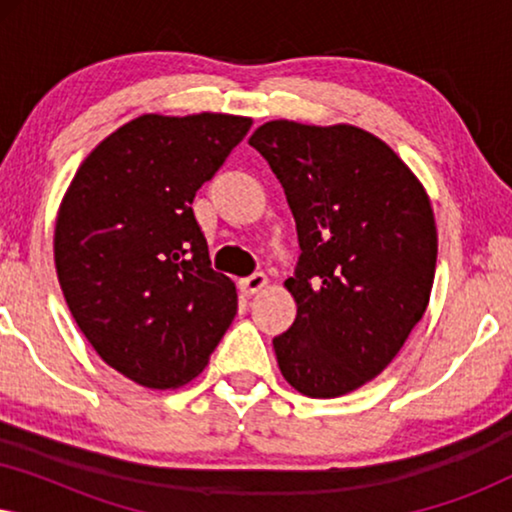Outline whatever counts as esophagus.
I'll return each instance as SVG.
<instances>
[{"label": "esophagus", "instance_id": "esophagus-1", "mask_svg": "<svg viewBox=\"0 0 512 512\" xmlns=\"http://www.w3.org/2000/svg\"><path fill=\"white\" fill-rule=\"evenodd\" d=\"M265 286H268V277H265L263 272H254L251 277L240 279V289L242 293H247V296H254V293L263 291Z\"/></svg>", "mask_w": 512, "mask_h": 512}]
</instances>
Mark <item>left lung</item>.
<instances>
[{"label": "left lung", "instance_id": "obj_1", "mask_svg": "<svg viewBox=\"0 0 512 512\" xmlns=\"http://www.w3.org/2000/svg\"><path fill=\"white\" fill-rule=\"evenodd\" d=\"M249 144L268 160L296 219L298 314L272 340L279 370L310 398L363 387L424 317L438 233L415 172L356 125L268 121Z\"/></svg>", "mask_w": 512, "mask_h": 512}]
</instances>
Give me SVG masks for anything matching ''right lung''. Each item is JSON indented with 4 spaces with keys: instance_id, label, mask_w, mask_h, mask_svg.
Masks as SVG:
<instances>
[{
    "instance_id": "obj_1",
    "label": "right lung",
    "mask_w": 512,
    "mask_h": 512,
    "mask_svg": "<svg viewBox=\"0 0 512 512\" xmlns=\"http://www.w3.org/2000/svg\"><path fill=\"white\" fill-rule=\"evenodd\" d=\"M249 128L212 111L132 118L88 153L60 202L53 256L69 312L142 387L191 382L233 324L235 282L212 270L191 205Z\"/></svg>"
}]
</instances>
